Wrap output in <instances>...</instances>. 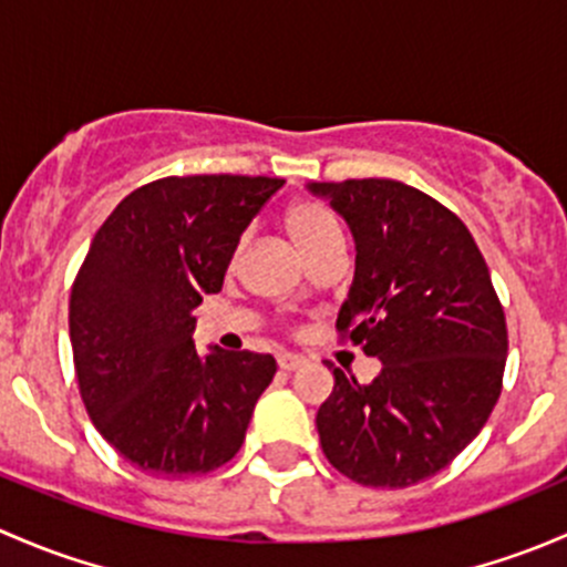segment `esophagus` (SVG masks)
Returning a JSON list of instances; mask_svg holds the SVG:
<instances>
[{"label": "esophagus", "instance_id": "esophagus-1", "mask_svg": "<svg viewBox=\"0 0 567 567\" xmlns=\"http://www.w3.org/2000/svg\"><path fill=\"white\" fill-rule=\"evenodd\" d=\"M301 364H305V357H299V353H282L279 357V370H285V373H293Z\"/></svg>", "mask_w": 567, "mask_h": 567}]
</instances>
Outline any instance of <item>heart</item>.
Wrapping results in <instances>:
<instances>
[{
	"label": "heart",
	"instance_id": "heart-1",
	"mask_svg": "<svg viewBox=\"0 0 567 567\" xmlns=\"http://www.w3.org/2000/svg\"><path fill=\"white\" fill-rule=\"evenodd\" d=\"M285 221H288L290 238L296 241V247L305 251L307 260H310L312 255H318L320 249L342 241L340 225H337V219L331 216V210L326 208V205L312 203V199H301V203H296L293 208L288 210V219ZM244 247H247V238L238 241L233 260L241 257Z\"/></svg>",
	"mask_w": 567,
	"mask_h": 567
}]
</instances>
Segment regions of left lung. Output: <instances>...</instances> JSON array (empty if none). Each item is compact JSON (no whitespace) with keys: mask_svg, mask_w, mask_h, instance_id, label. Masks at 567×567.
I'll return each mask as SVG.
<instances>
[{"mask_svg":"<svg viewBox=\"0 0 567 567\" xmlns=\"http://www.w3.org/2000/svg\"><path fill=\"white\" fill-rule=\"evenodd\" d=\"M346 219L357 271L337 331L381 362L340 368L316 425L337 472L370 488L433 477L483 431L502 392L507 326L466 225L390 177L307 183Z\"/></svg>","mask_w":567,"mask_h":567,"instance_id":"obj_1","label":"left lung"}]
</instances>
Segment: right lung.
Returning a JSON list of instances; mask_svg holds the SVG:
<instances>
[{
    "label": "right lung",
    "mask_w": 567,
    "mask_h": 567,
    "mask_svg": "<svg viewBox=\"0 0 567 567\" xmlns=\"http://www.w3.org/2000/svg\"><path fill=\"white\" fill-rule=\"evenodd\" d=\"M282 177H162L95 233L71 290L79 392L101 436L142 472L192 477L241 450L271 353L194 348V307L219 293L241 233Z\"/></svg>",
    "instance_id": "right-lung-1"
}]
</instances>
